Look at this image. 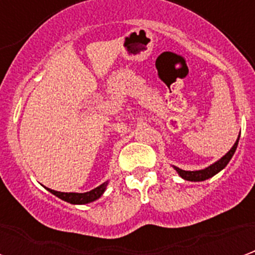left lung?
Returning <instances> with one entry per match:
<instances>
[{
  "label": "left lung",
  "instance_id": "obj_1",
  "mask_svg": "<svg viewBox=\"0 0 255 255\" xmlns=\"http://www.w3.org/2000/svg\"><path fill=\"white\" fill-rule=\"evenodd\" d=\"M238 142H239V138L236 139L235 144L231 147V150L224 155V157H221L219 161H216L214 164H212L208 168H205V169H201V171H183V169H179L175 166V169L177 171V173L180 175V177H183L184 180H188V182H203V180H206L209 177L214 176L216 173H219L221 169H224L227 164L230 162L231 158H232V155L235 153L236 147H238Z\"/></svg>",
  "mask_w": 255,
  "mask_h": 255
}]
</instances>
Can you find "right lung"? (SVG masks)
I'll return each instance as SVG.
<instances>
[{
  "label": "right lung",
  "mask_w": 255,
  "mask_h": 255,
  "mask_svg": "<svg viewBox=\"0 0 255 255\" xmlns=\"http://www.w3.org/2000/svg\"><path fill=\"white\" fill-rule=\"evenodd\" d=\"M106 186H108V182L87 192H60L50 190V188H47V190L52 192V194H54L56 197L60 198V199L65 201V202L73 203V205H84V203L94 202L98 198L102 197V194L106 190Z\"/></svg>",
  "instance_id": "right-lung-1"
}]
</instances>
